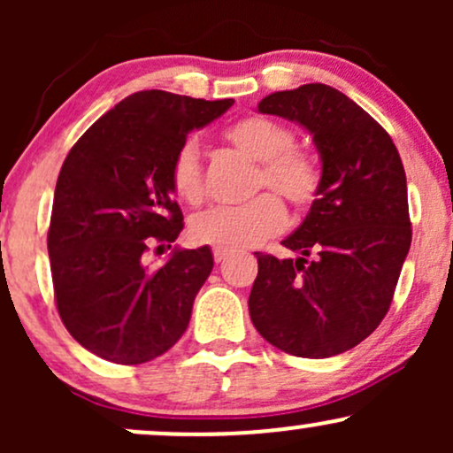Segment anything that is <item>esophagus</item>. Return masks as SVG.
Here are the masks:
<instances>
[{
	"label": "esophagus",
	"instance_id": "esophagus-1",
	"mask_svg": "<svg viewBox=\"0 0 453 453\" xmlns=\"http://www.w3.org/2000/svg\"><path fill=\"white\" fill-rule=\"evenodd\" d=\"M227 256H230V251H223V249H215V251H212V257H215L217 264H221L223 259H227Z\"/></svg>",
	"mask_w": 453,
	"mask_h": 453
}]
</instances>
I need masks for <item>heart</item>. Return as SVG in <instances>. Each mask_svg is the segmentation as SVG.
Listing matches in <instances>:
<instances>
[{
	"label": "heart",
	"mask_w": 453,
	"mask_h": 453,
	"mask_svg": "<svg viewBox=\"0 0 453 453\" xmlns=\"http://www.w3.org/2000/svg\"><path fill=\"white\" fill-rule=\"evenodd\" d=\"M223 136L247 157L259 161L256 191L268 187L296 211L315 204L321 189L319 164L309 150L294 147L296 134L288 126L264 114H249L234 121ZM170 187L187 204H200L204 197V174L194 140H185L176 149L170 164ZM283 223V204L274 196L264 194L242 206H215L200 212L191 219L189 234L200 244L236 251L274 236Z\"/></svg>",
	"instance_id": "b5f03b06"
}]
</instances>
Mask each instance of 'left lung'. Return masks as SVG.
Instances as JSON below:
<instances>
[{
	"label": "left lung",
	"mask_w": 453,
	"mask_h": 453,
	"mask_svg": "<svg viewBox=\"0 0 453 453\" xmlns=\"http://www.w3.org/2000/svg\"><path fill=\"white\" fill-rule=\"evenodd\" d=\"M309 129L321 189L283 244L257 253L249 315L259 334L298 357H330L377 330L392 304L411 247L407 176L389 134L334 87L311 82L257 104Z\"/></svg>",
	"instance_id": "obj_1"
}]
</instances>
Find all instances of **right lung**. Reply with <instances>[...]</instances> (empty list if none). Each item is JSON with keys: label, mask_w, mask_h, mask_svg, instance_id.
Masks as SVG:
<instances>
[{"label": "right lung", "mask_w": 453, "mask_h": 453, "mask_svg": "<svg viewBox=\"0 0 453 453\" xmlns=\"http://www.w3.org/2000/svg\"><path fill=\"white\" fill-rule=\"evenodd\" d=\"M232 104L132 93L67 153L49 227L55 303L74 341L102 360L149 362L189 326L212 270L211 249H174L159 268L144 256L155 244L170 249L183 230L170 187L176 149Z\"/></svg>", "instance_id": "add662e5"}]
</instances>
